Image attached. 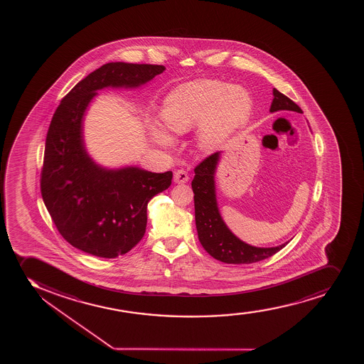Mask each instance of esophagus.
Here are the masks:
<instances>
[{
    "mask_svg": "<svg viewBox=\"0 0 364 364\" xmlns=\"http://www.w3.org/2000/svg\"><path fill=\"white\" fill-rule=\"evenodd\" d=\"M189 176L187 172L184 171V170H176L175 173H173V181H175L176 183H186V182H188Z\"/></svg>",
    "mask_w": 364,
    "mask_h": 364,
    "instance_id": "esophagus-1",
    "label": "esophagus"
}]
</instances>
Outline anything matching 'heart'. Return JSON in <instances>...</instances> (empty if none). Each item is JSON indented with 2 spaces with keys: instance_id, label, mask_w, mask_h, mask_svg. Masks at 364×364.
<instances>
[{
  "instance_id": "obj_1",
  "label": "heart",
  "mask_w": 364,
  "mask_h": 364,
  "mask_svg": "<svg viewBox=\"0 0 364 364\" xmlns=\"http://www.w3.org/2000/svg\"><path fill=\"white\" fill-rule=\"evenodd\" d=\"M251 97L245 88L218 80H194L181 85L164 100L161 120L173 134H184L198 125L197 144L201 151H213L245 122L251 112ZM156 142L171 143L160 126H153Z\"/></svg>"
}]
</instances>
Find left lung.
I'll use <instances>...</instances> for the list:
<instances>
[{"mask_svg": "<svg viewBox=\"0 0 364 364\" xmlns=\"http://www.w3.org/2000/svg\"><path fill=\"white\" fill-rule=\"evenodd\" d=\"M273 100L269 112L293 110L302 113L300 107L293 100L273 88ZM220 160V153H213L205 158L196 168V176L192 181L194 193V209H196V225L198 238L205 250L225 264H247L259 262L267 259L282 250L288 244L284 242L279 247H256L242 242L235 237L226 223L222 220L216 201L215 188V172Z\"/></svg>", "mask_w": 364, "mask_h": 364, "instance_id": "1", "label": "left lung"}]
</instances>
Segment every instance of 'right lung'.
<instances>
[{"label": "right lung", "mask_w": 364, "mask_h": 364, "mask_svg": "<svg viewBox=\"0 0 364 364\" xmlns=\"http://www.w3.org/2000/svg\"><path fill=\"white\" fill-rule=\"evenodd\" d=\"M164 70L154 64H105L76 84L53 114L41 170L42 199L59 233L79 250L105 259L129 252L146 233V205L171 184V171L97 165L82 137L85 112L98 90L138 87Z\"/></svg>", "instance_id": "right-lung-1"}]
</instances>
